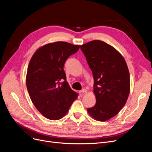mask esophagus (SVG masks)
<instances>
[{
  "instance_id": "34e87169",
  "label": "esophagus",
  "mask_w": 152,
  "mask_h": 152,
  "mask_svg": "<svg viewBox=\"0 0 152 152\" xmlns=\"http://www.w3.org/2000/svg\"><path fill=\"white\" fill-rule=\"evenodd\" d=\"M79 92H80V94H84L85 93H87V90L86 89L83 88V89H82V90H80Z\"/></svg>"
}]
</instances>
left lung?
Wrapping results in <instances>:
<instances>
[{
  "label": "left lung",
  "instance_id": "8db88e82",
  "mask_svg": "<svg viewBox=\"0 0 152 152\" xmlns=\"http://www.w3.org/2000/svg\"><path fill=\"white\" fill-rule=\"evenodd\" d=\"M92 70L94 107L87 112L100 122L110 120L125 105L130 94L129 70L124 57L118 50L101 40H92L80 45Z\"/></svg>",
  "mask_w": 152,
  "mask_h": 152
}]
</instances>
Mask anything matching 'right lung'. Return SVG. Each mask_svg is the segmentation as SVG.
<instances>
[{
	"label": "right lung",
	"mask_w": 152,
	"mask_h": 152,
	"mask_svg": "<svg viewBox=\"0 0 152 152\" xmlns=\"http://www.w3.org/2000/svg\"><path fill=\"white\" fill-rule=\"evenodd\" d=\"M79 45L56 42L39 47L30 59L26 75L29 96L38 111L57 120L68 112L78 94L66 80L64 65L79 49Z\"/></svg>",
	"instance_id": "obj_1"
}]
</instances>
